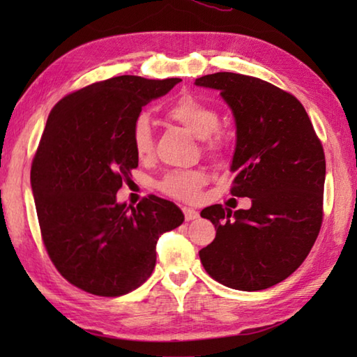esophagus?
I'll return each instance as SVG.
<instances>
[{
	"instance_id": "1",
	"label": "esophagus",
	"mask_w": 357,
	"mask_h": 357,
	"mask_svg": "<svg viewBox=\"0 0 357 357\" xmlns=\"http://www.w3.org/2000/svg\"><path fill=\"white\" fill-rule=\"evenodd\" d=\"M183 213H184V217H185V220H195V219H198V217H200V214H198V211H195V209H192V208H183Z\"/></svg>"
}]
</instances>
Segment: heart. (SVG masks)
<instances>
[{
	"label": "heart",
	"mask_w": 357,
	"mask_h": 357,
	"mask_svg": "<svg viewBox=\"0 0 357 357\" xmlns=\"http://www.w3.org/2000/svg\"><path fill=\"white\" fill-rule=\"evenodd\" d=\"M167 118L181 124L198 138H208L211 149H217L220 144L215 135L220 126L219 113L206 102L184 94L167 110ZM130 140L134 153L140 160H148L154 154V135L151 121L146 114H142L132 126ZM206 184V174L202 170L170 172L159 181V189L165 195L181 202H193L198 198L202 187Z\"/></svg>",
	"instance_id": "heart-1"
}]
</instances>
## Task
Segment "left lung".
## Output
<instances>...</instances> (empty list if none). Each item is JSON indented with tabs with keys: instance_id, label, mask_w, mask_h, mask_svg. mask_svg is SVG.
Segmentation results:
<instances>
[{
	"instance_id": "left-lung-1",
	"label": "left lung",
	"mask_w": 357,
	"mask_h": 357,
	"mask_svg": "<svg viewBox=\"0 0 357 357\" xmlns=\"http://www.w3.org/2000/svg\"><path fill=\"white\" fill-rule=\"evenodd\" d=\"M220 91L236 124L231 195L249 209L213 204L202 217L215 239L200 250L206 273L222 285L258 291L285 280L315 244L323 222L326 160L301 102L255 77L217 72L195 80Z\"/></svg>"
}]
</instances>
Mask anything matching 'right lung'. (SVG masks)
Returning a JSON list of instances; mask_svg holds the SVG:
<instances>
[{
  "label": "right lung",
  "mask_w": 357,
  "mask_h": 357,
  "mask_svg": "<svg viewBox=\"0 0 357 357\" xmlns=\"http://www.w3.org/2000/svg\"><path fill=\"white\" fill-rule=\"evenodd\" d=\"M181 78L121 75L66 96L48 114L31 165V189L48 257L66 280L96 296H121L146 282L155 244L179 227L173 202L135 206L116 192L138 167L130 140L142 107Z\"/></svg>",
  "instance_id": "1"
}]
</instances>
